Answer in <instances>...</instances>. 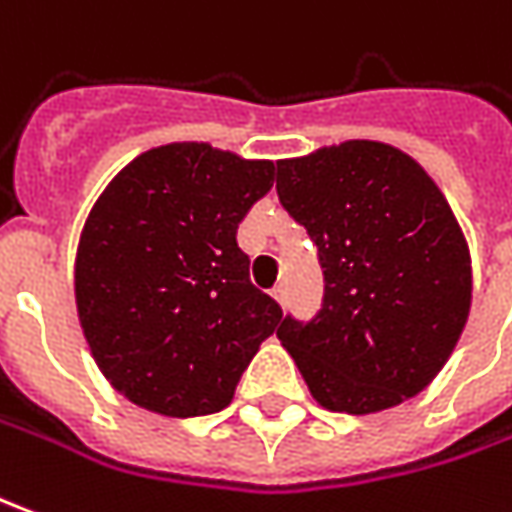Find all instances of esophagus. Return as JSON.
Instances as JSON below:
<instances>
[{
    "mask_svg": "<svg viewBox=\"0 0 512 512\" xmlns=\"http://www.w3.org/2000/svg\"><path fill=\"white\" fill-rule=\"evenodd\" d=\"M271 297L280 302V305H285V283L274 285V288H271Z\"/></svg>",
    "mask_w": 512,
    "mask_h": 512,
    "instance_id": "esophagus-1",
    "label": "esophagus"
}]
</instances>
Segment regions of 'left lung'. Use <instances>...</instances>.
<instances>
[{
	"label": "left lung",
	"mask_w": 512,
	"mask_h": 512,
	"mask_svg": "<svg viewBox=\"0 0 512 512\" xmlns=\"http://www.w3.org/2000/svg\"><path fill=\"white\" fill-rule=\"evenodd\" d=\"M277 196L325 280L322 308L277 328L311 395L347 415L417 395L471 308L468 246L437 184L398 148L353 139L277 162Z\"/></svg>",
	"instance_id": "left-lung-1"
}]
</instances>
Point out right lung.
I'll use <instances>...</instances> for the list:
<instances>
[{
	"label": "right lung",
	"mask_w": 512,
	"mask_h": 512,
	"mask_svg": "<svg viewBox=\"0 0 512 512\" xmlns=\"http://www.w3.org/2000/svg\"><path fill=\"white\" fill-rule=\"evenodd\" d=\"M274 162L173 142L123 168L86 218L75 302L117 392L168 417L229 406L283 308L249 280L238 224Z\"/></svg>",
	"instance_id": "1"
}]
</instances>
